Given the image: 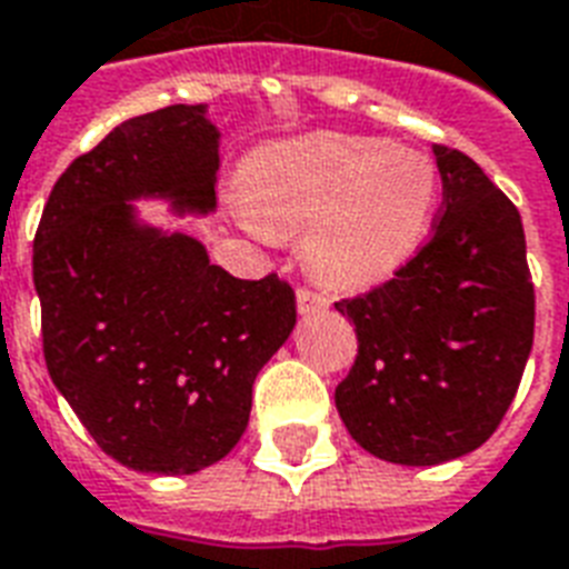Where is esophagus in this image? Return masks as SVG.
I'll list each match as a JSON object with an SVG mask.
<instances>
[{
	"mask_svg": "<svg viewBox=\"0 0 569 569\" xmlns=\"http://www.w3.org/2000/svg\"><path fill=\"white\" fill-rule=\"evenodd\" d=\"M297 306L302 315H315V311H323L329 306V297H323L320 290L315 288H299L297 290Z\"/></svg>",
	"mask_w": 569,
	"mask_h": 569,
	"instance_id": "obj_1",
	"label": "esophagus"
}]
</instances>
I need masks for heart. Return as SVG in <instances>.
<instances>
[{
	"instance_id": "heart-1",
	"label": "heart",
	"mask_w": 569,
	"mask_h": 569,
	"mask_svg": "<svg viewBox=\"0 0 569 569\" xmlns=\"http://www.w3.org/2000/svg\"><path fill=\"white\" fill-rule=\"evenodd\" d=\"M436 178L416 151L368 136L326 133L263 157L249 178V216L270 237L302 236V258L338 288L403 267L430 222Z\"/></svg>"
}]
</instances>
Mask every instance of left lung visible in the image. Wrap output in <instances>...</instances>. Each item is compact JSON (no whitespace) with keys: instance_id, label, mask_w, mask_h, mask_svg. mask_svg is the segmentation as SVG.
I'll return each instance as SVG.
<instances>
[{"instance_id":"left-lung-1","label":"left lung","mask_w":569,"mask_h":569,"mask_svg":"<svg viewBox=\"0 0 569 569\" xmlns=\"http://www.w3.org/2000/svg\"><path fill=\"white\" fill-rule=\"evenodd\" d=\"M433 234L389 281L335 308L359 353L335 407L365 451L436 466L481 448L517 398L535 341V281L517 204L472 157L433 144Z\"/></svg>"}]
</instances>
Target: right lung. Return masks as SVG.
<instances>
[{
  "mask_svg": "<svg viewBox=\"0 0 569 569\" xmlns=\"http://www.w3.org/2000/svg\"><path fill=\"white\" fill-rule=\"evenodd\" d=\"M204 112L178 103L118 124L56 180L34 231L47 371L91 439L136 472L219 463L297 323L276 272L234 279L192 237L133 222L139 196L216 204L219 133Z\"/></svg>",
  "mask_w": 569,
  "mask_h": 569,
  "instance_id": "1",
  "label": "right lung"
}]
</instances>
